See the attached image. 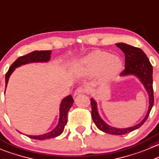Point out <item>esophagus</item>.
Returning <instances> with one entry per match:
<instances>
[{
  "instance_id": "esophagus-1",
  "label": "esophagus",
  "mask_w": 159,
  "mask_h": 159,
  "mask_svg": "<svg viewBox=\"0 0 159 159\" xmlns=\"http://www.w3.org/2000/svg\"><path fill=\"white\" fill-rule=\"evenodd\" d=\"M87 92V89H84V88H83V87H78V89L75 91V95H79V94L84 93V92Z\"/></svg>"
}]
</instances>
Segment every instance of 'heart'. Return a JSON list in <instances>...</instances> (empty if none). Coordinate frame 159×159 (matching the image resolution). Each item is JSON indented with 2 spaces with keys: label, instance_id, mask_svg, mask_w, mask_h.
Listing matches in <instances>:
<instances>
[{
  "label": "heart",
  "instance_id": "obj_1",
  "mask_svg": "<svg viewBox=\"0 0 159 159\" xmlns=\"http://www.w3.org/2000/svg\"><path fill=\"white\" fill-rule=\"evenodd\" d=\"M82 68L84 71L92 73L102 70L103 75L113 77L122 69V61L118 57L112 56L109 53L96 50L84 57L82 61Z\"/></svg>",
  "mask_w": 159,
  "mask_h": 159
}]
</instances>
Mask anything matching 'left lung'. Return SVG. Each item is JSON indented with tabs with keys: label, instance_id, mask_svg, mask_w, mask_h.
<instances>
[{
	"label": "left lung",
	"instance_id": "obj_1",
	"mask_svg": "<svg viewBox=\"0 0 159 159\" xmlns=\"http://www.w3.org/2000/svg\"><path fill=\"white\" fill-rule=\"evenodd\" d=\"M117 47L120 49L125 54V69L122 71L121 75L125 76L129 75H134L139 78L142 84H144L146 91L149 95V109L144 119L140 124L124 129H118L107 125L100 118L96 107V103L93 98L91 99L92 106V120L96 127L105 133L114 135H122L133 131V130L141 127L148 117L149 113L152 109L154 104V92H153V80H152V71L153 67L152 64L147 57V55L141 49L132 47L125 43H116Z\"/></svg>",
	"mask_w": 159,
	"mask_h": 159
}]
</instances>
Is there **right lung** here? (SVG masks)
Wrapping results in <instances>:
<instances>
[{"label": "right lung", "mask_w": 159, "mask_h": 159, "mask_svg": "<svg viewBox=\"0 0 159 159\" xmlns=\"http://www.w3.org/2000/svg\"><path fill=\"white\" fill-rule=\"evenodd\" d=\"M50 50H41V51H33L30 53L24 55V56L19 57L10 67L9 70L5 75V89L6 86L7 84L9 77L11 75L12 72L15 70L16 67L19 66L23 65V64H29V63L33 62H47L50 59ZM5 92V91H4ZM74 102L73 97L71 95H68L66 98L63 99L62 102L60 107V120L58 125L57 126L54 130H52L50 133H47L46 134L39 135V136H28L29 138L35 140H46L49 138H53L59 136L64 131V127L67 121V112L69 109L72 106Z\"/></svg>", "instance_id": "1"}]
</instances>
